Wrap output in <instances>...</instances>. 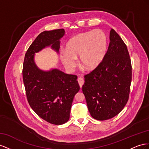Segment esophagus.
<instances>
[{
  "label": "esophagus",
  "instance_id": "1",
  "mask_svg": "<svg viewBox=\"0 0 149 149\" xmlns=\"http://www.w3.org/2000/svg\"><path fill=\"white\" fill-rule=\"evenodd\" d=\"M78 82H79V86H80V88H81L83 86L84 83V80L82 77H79L78 79Z\"/></svg>",
  "mask_w": 149,
  "mask_h": 149
}]
</instances>
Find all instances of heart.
Listing matches in <instances>:
<instances>
[{
	"label": "heart",
	"instance_id": "b5f03b06",
	"mask_svg": "<svg viewBox=\"0 0 149 149\" xmlns=\"http://www.w3.org/2000/svg\"><path fill=\"white\" fill-rule=\"evenodd\" d=\"M108 40L104 32L93 30L73 37L62 50L61 59L68 70H74L77 65V58L86 69L94 70L103 61L107 50Z\"/></svg>",
	"mask_w": 149,
	"mask_h": 149
}]
</instances>
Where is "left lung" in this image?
Instances as JSON below:
<instances>
[{"instance_id": "1", "label": "left lung", "mask_w": 149, "mask_h": 149, "mask_svg": "<svg viewBox=\"0 0 149 149\" xmlns=\"http://www.w3.org/2000/svg\"><path fill=\"white\" fill-rule=\"evenodd\" d=\"M84 79L82 92L93 118L108 120L122 111L129 99L132 65L125 44L113 29L103 61Z\"/></svg>"}]
</instances>
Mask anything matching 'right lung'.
I'll list each match as a JSON object with an SVG mask.
<instances>
[{
  "label": "right lung",
  "mask_w": 149,
  "mask_h": 149,
  "mask_svg": "<svg viewBox=\"0 0 149 149\" xmlns=\"http://www.w3.org/2000/svg\"><path fill=\"white\" fill-rule=\"evenodd\" d=\"M64 35L63 29L40 33L27 50L23 64V81L30 106L42 119L54 125L69 120L74 97L80 90L77 77L57 69L42 70L36 64L34 56L47 47L58 53L60 39Z\"/></svg>",
  "instance_id": "obj_1"
}]
</instances>
